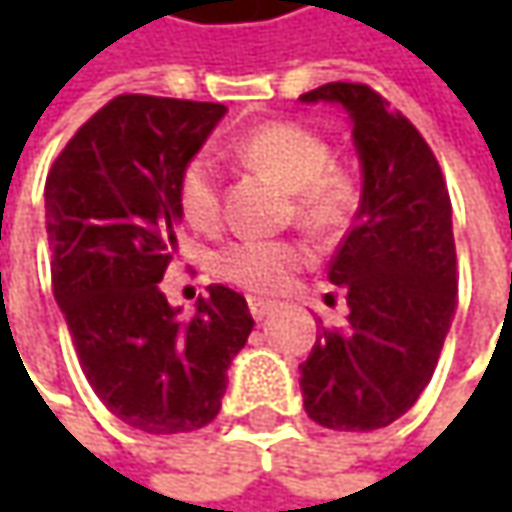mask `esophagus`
Returning <instances> with one entry per match:
<instances>
[{"label":"esophagus","instance_id":"34e87169","mask_svg":"<svg viewBox=\"0 0 512 512\" xmlns=\"http://www.w3.org/2000/svg\"><path fill=\"white\" fill-rule=\"evenodd\" d=\"M247 307H250V313H253V319L256 322H262L265 316H270V310H273V302H267V299H256V296H250L247 299Z\"/></svg>","mask_w":512,"mask_h":512}]
</instances>
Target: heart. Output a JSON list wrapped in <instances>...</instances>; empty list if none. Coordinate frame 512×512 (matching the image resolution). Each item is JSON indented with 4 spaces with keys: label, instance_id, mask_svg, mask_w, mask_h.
<instances>
[{
    "label": "heart",
    "instance_id": "b5f03b06",
    "mask_svg": "<svg viewBox=\"0 0 512 512\" xmlns=\"http://www.w3.org/2000/svg\"><path fill=\"white\" fill-rule=\"evenodd\" d=\"M233 153L250 168L267 170L290 190V216L307 233L330 239L350 225L362 185L356 173L330 165L333 150L325 136L299 122H267L233 139ZM176 199L187 225L216 230L222 225V170L213 153L199 150L176 179ZM307 262V247L293 239H239L225 245L213 267L233 285L273 293Z\"/></svg>",
    "mask_w": 512,
    "mask_h": 512
}]
</instances>
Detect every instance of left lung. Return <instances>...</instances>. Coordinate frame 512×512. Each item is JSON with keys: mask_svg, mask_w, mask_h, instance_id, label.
Instances as JSON below:
<instances>
[{"mask_svg": "<svg viewBox=\"0 0 512 512\" xmlns=\"http://www.w3.org/2000/svg\"><path fill=\"white\" fill-rule=\"evenodd\" d=\"M302 102H339L362 159V205L327 276L347 322L319 330L302 370L307 416L330 430H379L430 382L459 305L450 193L416 125L362 82H327Z\"/></svg>", "mask_w": 512, "mask_h": 512, "instance_id": "left-lung-1", "label": "left lung"}]
</instances>
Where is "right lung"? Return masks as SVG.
Masks as SVG:
<instances>
[{"mask_svg":"<svg viewBox=\"0 0 512 512\" xmlns=\"http://www.w3.org/2000/svg\"><path fill=\"white\" fill-rule=\"evenodd\" d=\"M222 116L216 102L122 93L70 136L45 182L50 282L79 364L113 416L153 436L216 419L253 330L230 287H207L190 322L159 290L182 219L179 170Z\"/></svg>","mask_w":512,"mask_h":512,"instance_id":"add662e5","label":"right lung"}]
</instances>
